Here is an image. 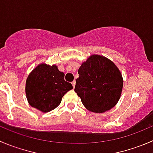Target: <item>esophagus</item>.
<instances>
[{
	"instance_id": "obj_1",
	"label": "esophagus",
	"mask_w": 153,
	"mask_h": 153,
	"mask_svg": "<svg viewBox=\"0 0 153 153\" xmlns=\"http://www.w3.org/2000/svg\"><path fill=\"white\" fill-rule=\"evenodd\" d=\"M72 86H73V88H75V81H72Z\"/></svg>"
}]
</instances>
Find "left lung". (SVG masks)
I'll return each instance as SVG.
<instances>
[{"label": "left lung", "instance_id": "8db88e82", "mask_svg": "<svg viewBox=\"0 0 153 153\" xmlns=\"http://www.w3.org/2000/svg\"><path fill=\"white\" fill-rule=\"evenodd\" d=\"M75 92L89 111L102 113L114 108L122 93V74L111 60L93 54L78 69Z\"/></svg>", "mask_w": 153, "mask_h": 153}]
</instances>
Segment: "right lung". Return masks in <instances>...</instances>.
I'll return each mask as SVG.
<instances>
[{
	"label": "right lung",
	"mask_w": 153,
	"mask_h": 153,
	"mask_svg": "<svg viewBox=\"0 0 153 153\" xmlns=\"http://www.w3.org/2000/svg\"><path fill=\"white\" fill-rule=\"evenodd\" d=\"M64 75L56 65H38L26 81L25 93L29 105L44 113L57 108L65 93L73 88L65 81Z\"/></svg>",
	"instance_id": "right-lung-1"
}]
</instances>
